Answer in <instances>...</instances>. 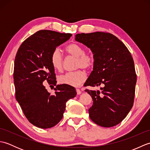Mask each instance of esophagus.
Listing matches in <instances>:
<instances>
[{
  "instance_id": "obj_1",
  "label": "esophagus",
  "mask_w": 150,
  "mask_h": 150,
  "mask_svg": "<svg viewBox=\"0 0 150 150\" xmlns=\"http://www.w3.org/2000/svg\"><path fill=\"white\" fill-rule=\"evenodd\" d=\"M76 91H77V95H80V94H81V93H82L81 90H79V89H76Z\"/></svg>"
}]
</instances>
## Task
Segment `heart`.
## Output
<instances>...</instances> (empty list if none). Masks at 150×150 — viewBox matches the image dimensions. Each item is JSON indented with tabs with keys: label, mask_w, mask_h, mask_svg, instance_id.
<instances>
[{
	"label": "heart",
	"mask_w": 150,
	"mask_h": 150,
	"mask_svg": "<svg viewBox=\"0 0 150 150\" xmlns=\"http://www.w3.org/2000/svg\"><path fill=\"white\" fill-rule=\"evenodd\" d=\"M66 52L69 55L75 57L76 68L90 69L94 64V57L91 53L84 52V48L81 44L73 42L66 47ZM51 64L57 71H61L63 67V57L59 49L54 50L50 58ZM86 79V73L82 69L73 72L66 73L59 77V82L71 86H81Z\"/></svg>",
	"instance_id": "b5f03b06"
}]
</instances>
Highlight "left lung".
<instances>
[{"instance_id": "obj_1", "label": "left lung", "mask_w": 150, "mask_h": 150, "mask_svg": "<svg viewBox=\"0 0 150 150\" xmlns=\"http://www.w3.org/2000/svg\"><path fill=\"white\" fill-rule=\"evenodd\" d=\"M75 40L93 54V70L84 86L103 85L101 93L85 90L93 99L89 116L100 126H116L127 116L134 101L137 75L131 53L122 41L110 33H79Z\"/></svg>"}]
</instances>
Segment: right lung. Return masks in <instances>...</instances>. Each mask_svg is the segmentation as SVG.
I'll return each mask as SVG.
<instances>
[{
  "instance_id": "add662e5",
  "label": "right lung",
  "mask_w": 150,
  "mask_h": 150,
  "mask_svg": "<svg viewBox=\"0 0 150 150\" xmlns=\"http://www.w3.org/2000/svg\"><path fill=\"white\" fill-rule=\"evenodd\" d=\"M71 33L40 30L25 40L19 47L14 63L15 97L27 119L42 129L52 128L62 119L66 103L77 92L68 85H56V77L51 64L52 52L69 39ZM46 80L56 85L51 95L42 84Z\"/></svg>"
}]
</instances>
